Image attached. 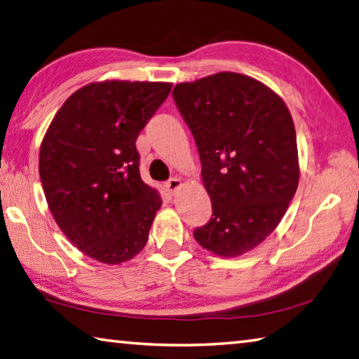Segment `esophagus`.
Masks as SVG:
<instances>
[{
  "mask_svg": "<svg viewBox=\"0 0 359 359\" xmlns=\"http://www.w3.org/2000/svg\"><path fill=\"white\" fill-rule=\"evenodd\" d=\"M182 185V180L180 179H177V177H172V179H169L166 184H165V187H166V190L171 193V194H174L175 191H177V188Z\"/></svg>",
  "mask_w": 359,
  "mask_h": 359,
  "instance_id": "obj_1",
  "label": "esophagus"
}]
</instances>
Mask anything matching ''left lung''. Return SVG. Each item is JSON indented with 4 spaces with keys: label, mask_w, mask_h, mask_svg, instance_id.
<instances>
[{
    "label": "left lung",
    "mask_w": 359,
    "mask_h": 359,
    "mask_svg": "<svg viewBox=\"0 0 359 359\" xmlns=\"http://www.w3.org/2000/svg\"><path fill=\"white\" fill-rule=\"evenodd\" d=\"M172 97L196 141L212 218L193 232L223 257L251 251L276 229L299 179L297 133L264 83L219 72L179 83Z\"/></svg>",
    "instance_id": "1"
}]
</instances>
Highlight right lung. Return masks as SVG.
<instances>
[{"label": "right lung", "instance_id": "obj_1", "mask_svg": "<svg viewBox=\"0 0 359 359\" xmlns=\"http://www.w3.org/2000/svg\"><path fill=\"white\" fill-rule=\"evenodd\" d=\"M171 83L102 81L64 102L39 154L45 198L78 250L99 262H127L146 246L161 198L140 175L136 138Z\"/></svg>", "mask_w": 359, "mask_h": 359}]
</instances>
